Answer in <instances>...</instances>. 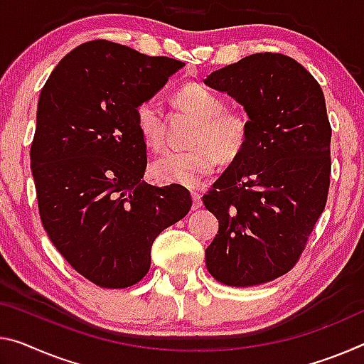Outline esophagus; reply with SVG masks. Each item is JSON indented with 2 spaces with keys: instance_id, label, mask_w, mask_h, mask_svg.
Masks as SVG:
<instances>
[{
  "instance_id": "obj_1",
  "label": "esophagus",
  "mask_w": 364,
  "mask_h": 364,
  "mask_svg": "<svg viewBox=\"0 0 364 364\" xmlns=\"http://www.w3.org/2000/svg\"><path fill=\"white\" fill-rule=\"evenodd\" d=\"M191 196H193V210L200 209V207H203V199H200V194L198 191H193Z\"/></svg>"
}]
</instances>
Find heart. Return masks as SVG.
I'll list each match as a JSON object with an SVG mask.
<instances>
[{"instance_id": "b5f03b06", "label": "heart", "mask_w": 364, "mask_h": 364, "mask_svg": "<svg viewBox=\"0 0 364 364\" xmlns=\"http://www.w3.org/2000/svg\"><path fill=\"white\" fill-rule=\"evenodd\" d=\"M175 102L198 119L191 136L193 149L160 155L151 165V176L160 184L196 186L215 170L218 159L230 164L243 154L251 134V118L243 109L227 108L222 95L200 84L184 85L175 94ZM136 124L149 147L154 151L164 147V119L154 99L136 107Z\"/></svg>"}]
</instances>
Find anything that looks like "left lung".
Here are the masks:
<instances>
[{
	"instance_id": "obj_1",
	"label": "left lung",
	"mask_w": 364,
	"mask_h": 364,
	"mask_svg": "<svg viewBox=\"0 0 364 364\" xmlns=\"http://www.w3.org/2000/svg\"><path fill=\"white\" fill-rule=\"evenodd\" d=\"M205 84L235 97L251 118L243 154L203 196L220 225L205 265L225 285H261L295 267L326 207V99L299 63L270 51L213 71Z\"/></svg>"
}]
</instances>
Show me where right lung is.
<instances>
[{"mask_svg": "<svg viewBox=\"0 0 364 364\" xmlns=\"http://www.w3.org/2000/svg\"><path fill=\"white\" fill-rule=\"evenodd\" d=\"M183 65L92 40L40 94L31 146L40 218L68 264L102 288L141 282L154 240L193 205L186 188L141 181L147 146L136 124V107Z\"/></svg>", "mask_w": 364, "mask_h": 364, "instance_id": "add662e5", "label": "right lung"}]
</instances>
